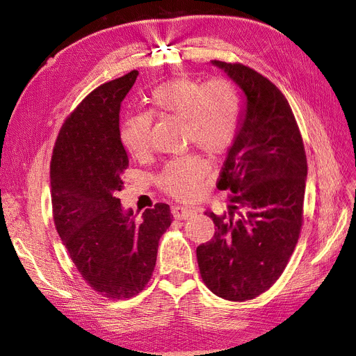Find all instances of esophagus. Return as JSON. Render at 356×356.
<instances>
[{"label":"esophagus","instance_id":"34e87169","mask_svg":"<svg viewBox=\"0 0 356 356\" xmlns=\"http://www.w3.org/2000/svg\"><path fill=\"white\" fill-rule=\"evenodd\" d=\"M172 215H174L177 220H186L191 217V215H196V209L187 207H174L172 208Z\"/></svg>","mask_w":356,"mask_h":356}]
</instances>
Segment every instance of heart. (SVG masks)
Instances as JSON below:
<instances>
[{"mask_svg": "<svg viewBox=\"0 0 356 356\" xmlns=\"http://www.w3.org/2000/svg\"><path fill=\"white\" fill-rule=\"evenodd\" d=\"M243 96L239 86L227 77L207 83L172 79L160 83L149 95V114L129 117L122 127V141L135 159L149 152L153 117L184 126L187 144L209 156H220L233 145L239 134ZM207 163L197 156L170 160L157 177L160 188L179 200H193L202 190Z\"/></svg>", "mask_w": 356, "mask_h": 356, "instance_id": "heart-1", "label": "heart"}]
</instances>
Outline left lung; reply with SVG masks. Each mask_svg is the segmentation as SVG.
Wrapping results in <instances>:
<instances>
[{
    "label": "left lung",
    "instance_id": "8db88e82",
    "mask_svg": "<svg viewBox=\"0 0 356 356\" xmlns=\"http://www.w3.org/2000/svg\"><path fill=\"white\" fill-rule=\"evenodd\" d=\"M212 63L243 90L246 106L217 182L233 193L229 209L207 212L215 233L196 255L203 282L215 296L246 301L277 281L294 252L303 225L307 160L282 92L242 63Z\"/></svg>",
    "mask_w": 356,
    "mask_h": 356
}]
</instances>
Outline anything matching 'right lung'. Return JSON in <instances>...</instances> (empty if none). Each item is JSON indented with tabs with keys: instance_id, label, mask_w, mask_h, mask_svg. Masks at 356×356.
Here are the masks:
<instances>
[{
	"instance_id": "obj_1",
	"label": "right lung",
	"mask_w": 356,
	"mask_h": 356,
	"mask_svg": "<svg viewBox=\"0 0 356 356\" xmlns=\"http://www.w3.org/2000/svg\"><path fill=\"white\" fill-rule=\"evenodd\" d=\"M136 77L134 70L86 96L62 124L50 163L59 238L86 284L111 300L132 298L145 288L172 222L166 203L145 209L138 222L117 197L129 168L118 114Z\"/></svg>"
}]
</instances>
